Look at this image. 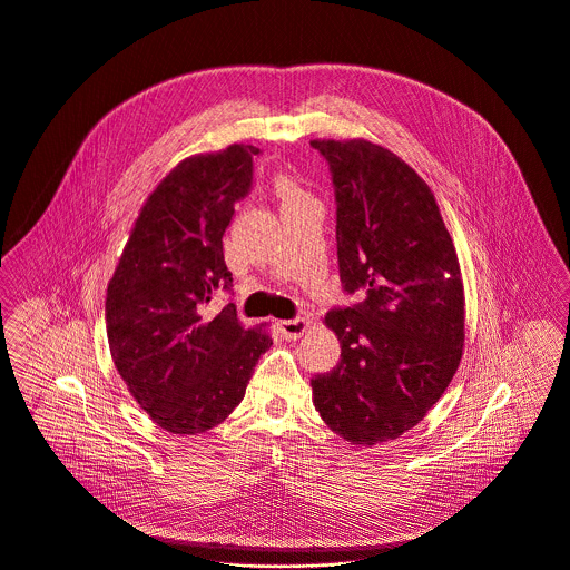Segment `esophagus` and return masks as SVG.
I'll list each match as a JSON object with an SVG mask.
<instances>
[{
	"instance_id": "obj_1",
	"label": "esophagus",
	"mask_w": 570,
	"mask_h": 570,
	"mask_svg": "<svg viewBox=\"0 0 570 570\" xmlns=\"http://www.w3.org/2000/svg\"><path fill=\"white\" fill-rule=\"evenodd\" d=\"M307 330H309V321H307V318H294V321H281V323H278V332L283 334L285 341H296V338H301Z\"/></svg>"
}]
</instances>
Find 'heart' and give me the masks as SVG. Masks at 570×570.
Listing matches in <instances>:
<instances>
[{
  "mask_svg": "<svg viewBox=\"0 0 570 570\" xmlns=\"http://www.w3.org/2000/svg\"><path fill=\"white\" fill-rule=\"evenodd\" d=\"M276 191L281 196L283 203H292V200H301V198H309L307 191L303 190L301 181L292 175H281L276 179Z\"/></svg>",
  "mask_w": 570,
  "mask_h": 570,
  "instance_id": "b5f03b06",
  "label": "heart"
}]
</instances>
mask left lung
<instances>
[{
    "instance_id": "8db88e82",
    "label": "left lung",
    "mask_w": 570,
    "mask_h": 570,
    "mask_svg": "<svg viewBox=\"0 0 570 570\" xmlns=\"http://www.w3.org/2000/svg\"><path fill=\"white\" fill-rule=\"evenodd\" d=\"M336 190L338 267L361 303L325 316L338 365L312 379L314 406L352 444L415 426L442 397L464 347V285L424 179L367 139H314Z\"/></svg>"
}]
</instances>
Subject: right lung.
I'll return each instance as SVG.
<instances>
[{
	"label": "right lung",
	"mask_w": 570,
	"mask_h": 570,
	"mask_svg": "<svg viewBox=\"0 0 570 570\" xmlns=\"http://www.w3.org/2000/svg\"><path fill=\"white\" fill-rule=\"evenodd\" d=\"M254 155L232 144L177 164L146 198L108 283L112 363L137 404L177 435L220 424L272 347L234 305L205 314L214 289L232 287L223 234L252 186Z\"/></svg>",
	"instance_id": "obj_1"
}]
</instances>
